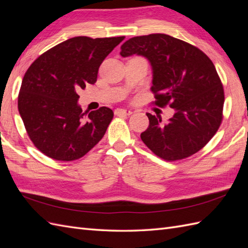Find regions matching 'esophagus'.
I'll return each mask as SVG.
<instances>
[{
	"label": "esophagus",
	"mask_w": 248,
	"mask_h": 248,
	"mask_svg": "<svg viewBox=\"0 0 248 248\" xmlns=\"http://www.w3.org/2000/svg\"><path fill=\"white\" fill-rule=\"evenodd\" d=\"M132 111L130 109H124V108H117L115 110V115L117 116H130Z\"/></svg>",
	"instance_id": "esophagus-1"
}]
</instances>
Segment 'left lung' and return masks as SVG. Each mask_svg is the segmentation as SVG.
Wrapping results in <instances>:
<instances>
[{
	"instance_id": "8db88e82",
	"label": "left lung",
	"mask_w": 248,
	"mask_h": 248,
	"mask_svg": "<svg viewBox=\"0 0 248 248\" xmlns=\"http://www.w3.org/2000/svg\"><path fill=\"white\" fill-rule=\"evenodd\" d=\"M146 57L152 65L154 104L174 108L168 122L147 114L140 139L163 160L187 158L204 148L223 118L224 91L213 62L197 46L166 34L138 36L121 46L122 57Z\"/></svg>"
}]
</instances>
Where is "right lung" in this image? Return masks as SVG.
Segmentation results:
<instances>
[{"label":"right lung","instance_id":"add662e5","mask_svg":"<svg viewBox=\"0 0 248 248\" xmlns=\"http://www.w3.org/2000/svg\"><path fill=\"white\" fill-rule=\"evenodd\" d=\"M125 37L70 38L43 52L22 78L17 107L30 140L49 158H81L103 138L114 112L101 107L89 114L77 91L95 84L98 69Z\"/></svg>","mask_w":248,"mask_h":248}]
</instances>
